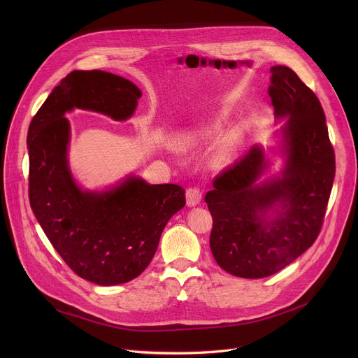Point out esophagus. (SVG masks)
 Masks as SVG:
<instances>
[{
  "label": "esophagus",
  "instance_id": "1",
  "mask_svg": "<svg viewBox=\"0 0 358 358\" xmlns=\"http://www.w3.org/2000/svg\"><path fill=\"white\" fill-rule=\"evenodd\" d=\"M185 200H187V206H189V208H194V206H197L201 201L200 189H197V187H190V189H187Z\"/></svg>",
  "mask_w": 358,
  "mask_h": 358
}]
</instances>
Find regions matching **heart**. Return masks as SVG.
<instances>
[{"label": "heart", "mask_w": 358, "mask_h": 358, "mask_svg": "<svg viewBox=\"0 0 358 358\" xmlns=\"http://www.w3.org/2000/svg\"><path fill=\"white\" fill-rule=\"evenodd\" d=\"M219 127H220V119H216L215 122H210L208 124L180 130L173 138L174 146L178 150H182V152H185V150L196 149L204 145L208 141H210ZM239 141H241V134H238V131H234V134L224 138L213 154V158H212L213 166L219 168L227 164L231 159L232 154L235 152Z\"/></svg>", "instance_id": "obj_1"}]
</instances>
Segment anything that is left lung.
I'll list each match as a JSON object with an SVG mask.
<instances>
[{"instance_id": "left-lung-1", "label": "left lung", "mask_w": 358, "mask_h": 358, "mask_svg": "<svg viewBox=\"0 0 358 358\" xmlns=\"http://www.w3.org/2000/svg\"><path fill=\"white\" fill-rule=\"evenodd\" d=\"M268 96L280 129V176L255 145L213 180L204 201L213 217L210 250L217 264L242 278L287 267L317 238L335 177V155L315 92L289 66H271Z\"/></svg>"}]
</instances>
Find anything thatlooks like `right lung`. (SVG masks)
<instances>
[{
    "label": "right lung",
    "mask_w": 358,
    "mask_h": 358,
    "mask_svg": "<svg viewBox=\"0 0 358 358\" xmlns=\"http://www.w3.org/2000/svg\"><path fill=\"white\" fill-rule=\"evenodd\" d=\"M142 91L104 71H72L36 113L27 134L29 199L43 232L68 267L100 286L136 278L155 255L166 222L185 206L177 184L136 176L104 192L84 190L68 162V111H97L113 120L134 115Z\"/></svg>",
    "instance_id": "add662e5"
}]
</instances>
